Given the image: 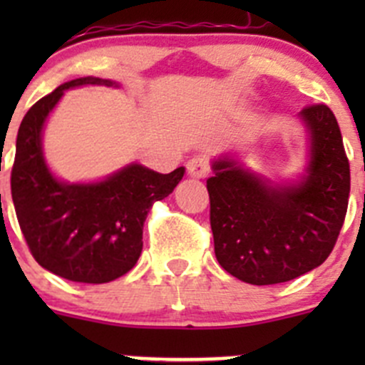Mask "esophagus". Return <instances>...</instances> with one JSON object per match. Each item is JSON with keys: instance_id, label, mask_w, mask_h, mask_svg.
Returning <instances> with one entry per match:
<instances>
[{"instance_id": "obj_1", "label": "esophagus", "mask_w": 365, "mask_h": 365, "mask_svg": "<svg viewBox=\"0 0 365 365\" xmlns=\"http://www.w3.org/2000/svg\"><path fill=\"white\" fill-rule=\"evenodd\" d=\"M187 173H189L192 178H205L208 175V162L203 157H194L187 162Z\"/></svg>"}]
</instances>
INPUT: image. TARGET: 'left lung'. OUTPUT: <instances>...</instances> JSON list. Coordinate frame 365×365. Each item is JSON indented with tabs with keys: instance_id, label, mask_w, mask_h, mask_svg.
<instances>
[{
	"instance_id": "left-lung-1",
	"label": "left lung",
	"mask_w": 365,
	"mask_h": 365,
	"mask_svg": "<svg viewBox=\"0 0 365 365\" xmlns=\"http://www.w3.org/2000/svg\"><path fill=\"white\" fill-rule=\"evenodd\" d=\"M307 164L295 180L272 182L237 157L212 160L210 226L220 267L256 286L314 270L332 252L349 196V162L336 116L325 104L298 113Z\"/></svg>"
}]
</instances>
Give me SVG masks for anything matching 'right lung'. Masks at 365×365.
<instances>
[{
	"label": "right lung",
	"mask_w": 365,
	"mask_h": 365,
	"mask_svg": "<svg viewBox=\"0 0 365 365\" xmlns=\"http://www.w3.org/2000/svg\"><path fill=\"white\" fill-rule=\"evenodd\" d=\"M90 84L118 86L101 77H79L26 113L10 183L17 220L36 263L68 281L104 284L138 263L146 215L175 190L185 168L162 175L132 162L97 182L58 178L43 157V127L65 91Z\"/></svg>",
	"instance_id": "add662e5"
}]
</instances>
